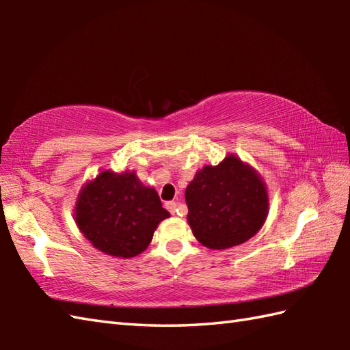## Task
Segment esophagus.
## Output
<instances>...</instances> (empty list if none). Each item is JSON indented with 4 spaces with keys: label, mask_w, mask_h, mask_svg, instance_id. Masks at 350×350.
<instances>
[{
    "label": "esophagus",
    "mask_w": 350,
    "mask_h": 350,
    "mask_svg": "<svg viewBox=\"0 0 350 350\" xmlns=\"http://www.w3.org/2000/svg\"><path fill=\"white\" fill-rule=\"evenodd\" d=\"M165 207H167V211H168L170 213H173V215H174V212H176V207H177V203H176V202H167V203H165Z\"/></svg>",
    "instance_id": "esophagus-1"
}]
</instances>
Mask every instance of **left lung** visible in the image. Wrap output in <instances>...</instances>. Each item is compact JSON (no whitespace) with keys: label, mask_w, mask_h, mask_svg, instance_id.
<instances>
[{"label":"left lung","mask_w":350,"mask_h":350,"mask_svg":"<svg viewBox=\"0 0 350 350\" xmlns=\"http://www.w3.org/2000/svg\"><path fill=\"white\" fill-rule=\"evenodd\" d=\"M188 222L197 241L211 250L247 242L265 224L269 209L266 185L234 154L197 171L185 191Z\"/></svg>","instance_id":"1"}]
</instances>
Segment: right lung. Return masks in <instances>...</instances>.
<instances>
[{
	"label": "right lung",
	"instance_id": "right-lung-1",
	"mask_svg": "<svg viewBox=\"0 0 350 350\" xmlns=\"http://www.w3.org/2000/svg\"><path fill=\"white\" fill-rule=\"evenodd\" d=\"M168 217L158 192L144 187L135 171H102L79 191L75 206L77 226L93 247L123 258L141 254Z\"/></svg>",
	"mask_w": 350,
	"mask_h": 350
}]
</instances>
